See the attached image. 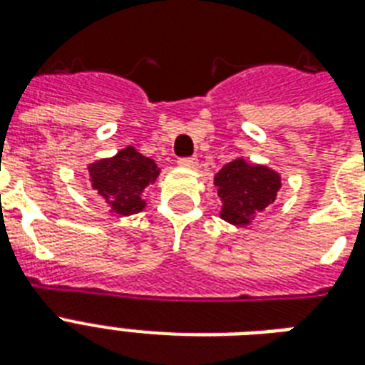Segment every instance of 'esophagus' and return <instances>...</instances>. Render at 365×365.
Listing matches in <instances>:
<instances>
[{
  "label": "esophagus",
  "mask_w": 365,
  "mask_h": 365,
  "mask_svg": "<svg viewBox=\"0 0 365 365\" xmlns=\"http://www.w3.org/2000/svg\"><path fill=\"white\" fill-rule=\"evenodd\" d=\"M197 163H199V160L195 159V157H183V159L178 160V165L182 166V168H195Z\"/></svg>",
  "instance_id": "1"
}]
</instances>
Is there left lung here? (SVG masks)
I'll use <instances>...</instances> for the list:
<instances>
[{
	"mask_svg": "<svg viewBox=\"0 0 365 365\" xmlns=\"http://www.w3.org/2000/svg\"><path fill=\"white\" fill-rule=\"evenodd\" d=\"M214 185L222 199L220 217L237 227H246L277 200L282 180L269 166L254 165L239 157L217 172Z\"/></svg>",
	"mask_w": 365,
	"mask_h": 365,
	"instance_id": "8db88e82",
	"label": "left lung"
}]
</instances>
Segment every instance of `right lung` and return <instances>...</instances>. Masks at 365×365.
Instances as JSON below:
<instances>
[{"instance_id":"add662e5","label":"right lung","mask_w":365,"mask_h":365,"mask_svg":"<svg viewBox=\"0 0 365 365\" xmlns=\"http://www.w3.org/2000/svg\"><path fill=\"white\" fill-rule=\"evenodd\" d=\"M160 168L153 159L143 157L128 145L110 159H100L88 165L91 185L119 216H132L145 208L143 189L153 183Z\"/></svg>"}]
</instances>
